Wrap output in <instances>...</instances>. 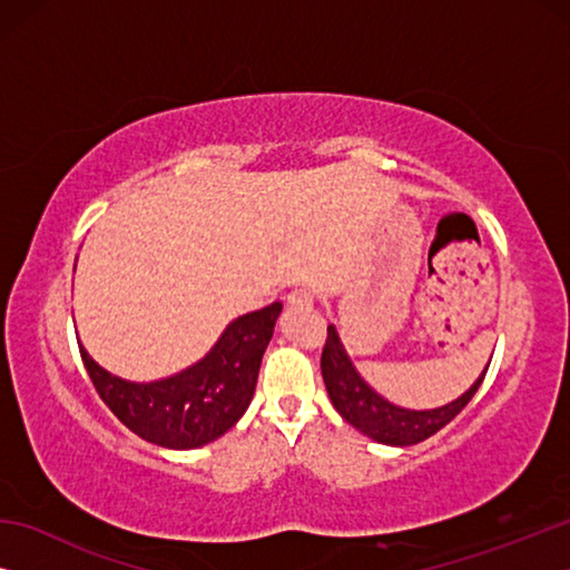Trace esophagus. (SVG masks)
Masks as SVG:
<instances>
[{
  "label": "esophagus",
  "instance_id": "34e87169",
  "mask_svg": "<svg viewBox=\"0 0 570 570\" xmlns=\"http://www.w3.org/2000/svg\"><path fill=\"white\" fill-rule=\"evenodd\" d=\"M286 302L292 306H312L314 294H312V288H294V292H288Z\"/></svg>",
  "mask_w": 570,
  "mask_h": 570
}]
</instances>
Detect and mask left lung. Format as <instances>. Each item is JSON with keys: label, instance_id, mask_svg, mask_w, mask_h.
I'll return each mask as SVG.
<instances>
[{"label": "left lung", "instance_id": "1", "mask_svg": "<svg viewBox=\"0 0 570 570\" xmlns=\"http://www.w3.org/2000/svg\"><path fill=\"white\" fill-rule=\"evenodd\" d=\"M488 372V366H485ZM485 372L478 382L458 397L455 402L438 410H404L394 407L387 400H382L370 384H366L346 356L334 326H326V342L322 350V377L330 392V400L342 417L364 432L366 438L382 442V445H417L445 428L462 412V407L472 400V394L485 380Z\"/></svg>", "mask_w": 570, "mask_h": 570}]
</instances>
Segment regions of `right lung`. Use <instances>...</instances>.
Listing matches in <instances>:
<instances>
[{
	"instance_id": "add662e5",
	"label": "right lung",
	"mask_w": 570,
	"mask_h": 570,
	"mask_svg": "<svg viewBox=\"0 0 570 570\" xmlns=\"http://www.w3.org/2000/svg\"><path fill=\"white\" fill-rule=\"evenodd\" d=\"M278 314L282 302L238 316L198 364L150 384L105 372L82 346L80 356L100 400L125 428L153 445L190 450L224 435L246 412Z\"/></svg>"
}]
</instances>
